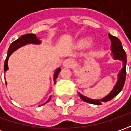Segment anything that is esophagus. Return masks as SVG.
<instances>
[{
  "instance_id": "1",
  "label": "esophagus",
  "mask_w": 131,
  "mask_h": 131,
  "mask_svg": "<svg viewBox=\"0 0 131 131\" xmlns=\"http://www.w3.org/2000/svg\"><path fill=\"white\" fill-rule=\"evenodd\" d=\"M63 66L64 67H72L73 66V61L71 59H66L63 62Z\"/></svg>"
}]
</instances>
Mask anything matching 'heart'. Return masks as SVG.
<instances>
[{
    "label": "heart",
    "instance_id": "obj_1",
    "mask_svg": "<svg viewBox=\"0 0 131 131\" xmlns=\"http://www.w3.org/2000/svg\"><path fill=\"white\" fill-rule=\"evenodd\" d=\"M90 43V38L89 37H84V38H80L79 40H78L76 43V45L75 47L77 49H85V48L88 47L89 44ZM93 43H90V47H93Z\"/></svg>",
    "mask_w": 131,
    "mask_h": 131
}]
</instances>
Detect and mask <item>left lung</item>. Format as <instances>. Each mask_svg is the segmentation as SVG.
Listing matches in <instances>:
<instances>
[{
    "label": "left lung",
    "mask_w": 131,
    "mask_h": 131,
    "mask_svg": "<svg viewBox=\"0 0 131 131\" xmlns=\"http://www.w3.org/2000/svg\"><path fill=\"white\" fill-rule=\"evenodd\" d=\"M108 37L111 41V50H112V54L114 60H119L123 62V68L119 71V74L117 75L118 80L116 84L112 89V90L108 93L106 96L101 99H91L89 98L80 93H78L80 98L84 101L89 103H92L95 105H101L102 102H107L108 101L112 100L118 95L119 92L122 90L123 88L124 84L125 82V77H126V63H127V58H126V53L124 51L121 41L119 39L114 36H112L110 33H108Z\"/></svg>",
    "instance_id": "left-lung-1"
}]
</instances>
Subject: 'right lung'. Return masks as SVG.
Segmentation results:
<instances>
[{
	"label": "right lung",
	"instance_id": "1",
	"mask_svg": "<svg viewBox=\"0 0 131 131\" xmlns=\"http://www.w3.org/2000/svg\"><path fill=\"white\" fill-rule=\"evenodd\" d=\"M41 43V41L38 39L36 34H33V33H28V34H25V35H23L22 36H20L19 38L17 39L16 41H14V42L11 43L10 47L8 49V53H7V57L6 58V60H5V63H4V73L7 71L8 69V58L10 57V55L12 54L14 52H15L17 49H18L19 48L22 47L23 46L26 45V44H29V43H33V44H40ZM60 68H58L55 71H54V84L56 82V79L58 78V76L60 71ZM6 85H7V82L6 81ZM51 97L50 96L47 101L43 103H47V102L49 101V100L51 99ZM42 106V105H41Z\"/></svg>",
	"mask_w": 131,
	"mask_h": 131
}]
</instances>
